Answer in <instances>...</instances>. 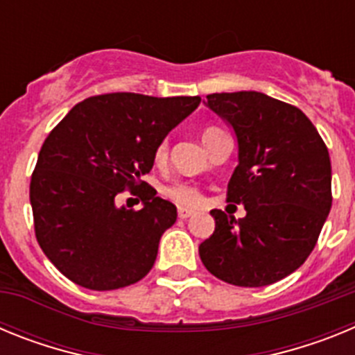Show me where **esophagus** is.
<instances>
[{"label": "esophagus", "mask_w": 355, "mask_h": 355, "mask_svg": "<svg viewBox=\"0 0 355 355\" xmlns=\"http://www.w3.org/2000/svg\"><path fill=\"white\" fill-rule=\"evenodd\" d=\"M192 215H193V211H190V209H184V208L178 209V216H180V218H183V220L190 218Z\"/></svg>", "instance_id": "1"}]
</instances>
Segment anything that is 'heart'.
I'll return each instance as SVG.
<instances>
[{
    "instance_id": "1",
    "label": "heart",
    "mask_w": 355,
    "mask_h": 355,
    "mask_svg": "<svg viewBox=\"0 0 355 355\" xmlns=\"http://www.w3.org/2000/svg\"><path fill=\"white\" fill-rule=\"evenodd\" d=\"M220 131L222 130H218V128H213V126L205 128V130H202V133H200V137H202V142L208 146V144L215 139V135H218ZM165 158H167V142H162L158 147H156L155 159H156V163H163L165 162ZM165 193H167L168 199L174 200L175 205L188 206V208H196V206H199L200 202H202V193H200L196 187H192V184H188V183L172 184V187H168L167 190H165Z\"/></svg>"
}]
</instances>
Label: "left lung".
Segmentation results:
<instances>
[{
	"instance_id": "8db88e82",
	"label": "left lung",
	"mask_w": 355,
	"mask_h": 355,
	"mask_svg": "<svg viewBox=\"0 0 355 355\" xmlns=\"http://www.w3.org/2000/svg\"><path fill=\"white\" fill-rule=\"evenodd\" d=\"M206 99L236 133L227 200L247 215L234 220L213 209L215 231L199 256L224 283L268 286L297 270L318 241L332 205L329 150L297 106L252 90Z\"/></svg>"
}]
</instances>
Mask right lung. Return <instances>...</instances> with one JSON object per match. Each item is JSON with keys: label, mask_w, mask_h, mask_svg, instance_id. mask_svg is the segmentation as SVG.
<instances>
[{"label": "right lung", "mask_w": 355, "mask_h": 355, "mask_svg": "<svg viewBox=\"0 0 355 355\" xmlns=\"http://www.w3.org/2000/svg\"><path fill=\"white\" fill-rule=\"evenodd\" d=\"M199 103V96H92L44 140L30 181L35 236L72 283L119 290L149 274L159 238L178 213L142 178L153 168L156 147ZM124 189L139 193L142 209L114 205Z\"/></svg>", "instance_id": "right-lung-1"}]
</instances>
